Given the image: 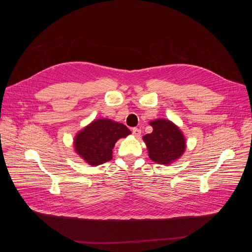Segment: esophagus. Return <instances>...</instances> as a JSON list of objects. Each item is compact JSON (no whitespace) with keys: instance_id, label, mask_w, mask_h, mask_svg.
I'll list each match as a JSON object with an SVG mask.
<instances>
[{"instance_id":"obj_1","label":"esophagus","mask_w":252,"mask_h":252,"mask_svg":"<svg viewBox=\"0 0 252 252\" xmlns=\"http://www.w3.org/2000/svg\"><path fill=\"white\" fill-rule=\"evenodd\" d=\"M140 133H141V130H140L139 128H137V127H133V128H132V134H133L134 136H139Z\"/></svg>"}]
</instances>
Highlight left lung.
I'll return each instance as SVG.
<instances>
[{"instance_id": "obj_1", "label": "left lung", "mask_w": 252, "mask_h": 252, "mask_svg": "<svg viewBox=\"0 0 252 252\" xmlns=\"http://www.w3.org/2000/svg\"><path fill=\"white\" fill-rule=\"evenodd\" d=\"M151 126L153 132L143 136L151 159L160 164H169L181 158L186 149V140L179 128L166 120H156Z\"/></svg>"}]
</instances>
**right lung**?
Wrapping results in <instances>:
<instances>
[{
  "label": "right lung",
  "instance_id": "right-lung-1",
  "mask_svg": "<svg viewBox=\"0 0 252 252\" xmlns=\"http://www.w3.org/2000/svg\"><path fill=\"white\" fill-rule=\"evenodd\" d=\"M129 133L123 124L106 119L94 121L76 136V152L91 165L104 163L112 159L116 141Z\"/></svg>",
  "mask_w": 252,
  "mask_h": 252
}]
</instances>
